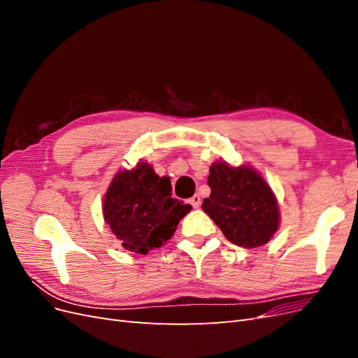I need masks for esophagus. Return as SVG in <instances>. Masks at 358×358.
<instances>
[{"mask_svg": "<svg viewBox=\"0 0 358 358\" xmlns=\"http://www.w3.org/2000/svg\"><path fill=\"white\" fill-rule=\"evenodd\" d=\"M189 203H191V206H192L194 209H197L199 206L201 204V199H200L199 194H196V196H192V197L189 199Z\"/></svg>", "mask_w": 358, "mask_h": 358, "instance_id": "obj_1", "label": "esophagus"}]
</instances>
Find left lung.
<instances>
[{
    "label": "left lung",
    "mask_w": 358,
    "mask_h": 358,
    "mask_svg": "<svg viewBox=\"0 0 358 358\" xmlns=\"http://www.w3.org/2000/svg\"><path fill=\"white\" fill-rule=\"evenodd\" d=\"M210 196L201 209L231 243L243 248L266 245L279 229L280 212L275 192L251 166L233 167L215 161L209 169Z\"/></svg>",
    "instance_id": "obj_1"
}]
</instances>
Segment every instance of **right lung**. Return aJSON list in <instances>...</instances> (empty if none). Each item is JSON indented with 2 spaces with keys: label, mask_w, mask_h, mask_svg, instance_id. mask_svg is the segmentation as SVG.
<instances>
[{
  "label": "right lung",
  "mask_w": 358,
  "mask_h": 358,
  "mask_svg": "<svg viewBox=\"0 0 358 358\" xmlns=\"http://www.w3.org/2000/svg\"><path fill=\"white\" fill-rule=\"evenodd\" d=\"M191 204L171 197L170 178H159L140 159L131 170L117 171L104 194L103 218L121 245L136 254H148L175 234Z\"/></svg>",
  "instance_id": "1"
}]
</instances>
